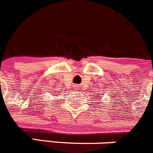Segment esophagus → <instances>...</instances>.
Here are the masks:
<instances>
[{"mask_svg": "<svg viewBox=\"0 0 153 153\" xmlns=\"http://www.w3.org/2000/svg\"><path fill=\"white\" fill-rule=\"evenodd\" d=\"M76 87H77V86H76Z\"/></svg>", "mask_w": 153, "mask_h": 153, "instance_id": "1", "label": "esophagus"}]
</instances>
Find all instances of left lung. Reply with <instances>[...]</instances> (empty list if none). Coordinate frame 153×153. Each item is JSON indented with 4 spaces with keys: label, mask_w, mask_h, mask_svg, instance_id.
I'll use <instances>...</instances> for the list:
<instances>
[{
    "label": "left lung",
    "mask_w": 153,
    "mask_h": 153,
    "mask_svg": "<svg viewBox=\"0 0 153 153\" xmlns=\"http://www.w3.org/2000/svg\"><path fill=\"white\" fill-rule=\"evenodd\" d=\"M95 97H97V96H95ZM100 97H101V96H100Z\"/></svg>",
    "instance_id": "8db88e82"
}]
</instances>
